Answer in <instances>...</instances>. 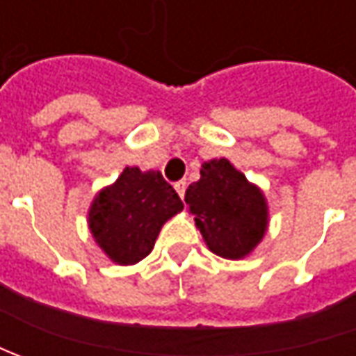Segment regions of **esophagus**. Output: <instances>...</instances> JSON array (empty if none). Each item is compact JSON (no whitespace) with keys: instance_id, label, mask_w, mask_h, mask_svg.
Returning a JSON list of instances; mask_svg holds the SVG:
<instances>
[{"instance_id":"34e87169","label":"esophagus","mask_w":356,"mask_h":356,"mask_svg":"<svg viewBox=\"0 0 356 356\" xmlns=\"http://www.w3.org/2000/svg\"><path fill=\"white\" fill-rule=\"evenodd\" d=\"M174 188H176V192H178V196H180V198H184V194H186V182H184V180H180V182H176V184H174Z\"/></svg>"}]
</instances>
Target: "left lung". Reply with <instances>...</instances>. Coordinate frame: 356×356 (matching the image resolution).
<instances>
[{
	"label": "left lung",
	"instance_id": "8db88e82",
	"mask_svg": "<svg viewBox=\"0 0 356 356\" xmlns=\"http://www.w3.org/2000/svg\"><path fill=\"white\" fill-rule=\"evenodd\" d=\"M184 200L206 245L220 257L241 259L266 236L264 192L226 158L204 162L200 180L188 186Z\"/></svg>",
	"mask_w": 356,
	"mask_h": 356
}]
</instances>
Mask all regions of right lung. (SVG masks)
<instances>
[{"mask_svg": "<svg viewBox=\"0 0 356 356\" xmlns=\"http://www.w3.org/2000/svg\"><path fill=\"white\" fill-rule=\"evenodd\" d=\"M184 208L162 174L127 166L90 204L89 227L108 259L132 266L152 252L160 227Z\"/></svg>", "mask_w": 356, "mask_h": 356, "instance_id": "obj_1", "label": "right lung"}]
</instances>
